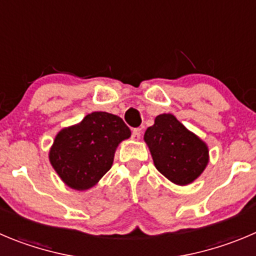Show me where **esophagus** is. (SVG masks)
<instances>
[{
    "mask_svg": "<svg viewBox=\"0 0 256 256\" xmlns=\"http://www.w3.org/2000/svg\"><path fill=\"white\" fill-rule=\"evenodd\" d=\"M140 136H142V130H134L132 132V140H140Z\"/></svg>",
    "mask_w": 256,
    "mask_h": 256,
    "instance_id": "esophagus-1",
    "label": "esophagus"
}]
</instances>
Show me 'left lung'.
<instances>
[{"mask_svg":"<svg viewBox=\"0 0 256 256\" xmlns=\"http://www.w3.org/2000/svg\"><path fill=\"white\" fill-rule=\"evenodd\" d=\"M156 168L167 180L186 186L198 178L208 167L210 154L205 140L187 130L171 113L156 116L144 133Z\"/></svg>","mask_w":256,"mask_h":256,"instance_id":"8db88e82","label":"left lung"}]
</instances>
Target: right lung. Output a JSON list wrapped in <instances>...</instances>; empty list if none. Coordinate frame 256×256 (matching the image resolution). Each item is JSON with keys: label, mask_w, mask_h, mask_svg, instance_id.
I'll return each mask as SVG.
<instances>
[{"label": "right lung", "mask_w": 256, "mask_h": 256, "mask_svg": "<svg viewBox=\"0 0 256 256\" xmlns=\"http://www.w3.org/2000/svg\"><path fill=\"white\" fill-rule=\"evenodd\" d=\"M130 137V130L118 116L93 112L58 132L48 160L68 187L86 191L110 170L116 148Z\"/></svg>", "instance_id": "right-lung-1"}]
</instances>
